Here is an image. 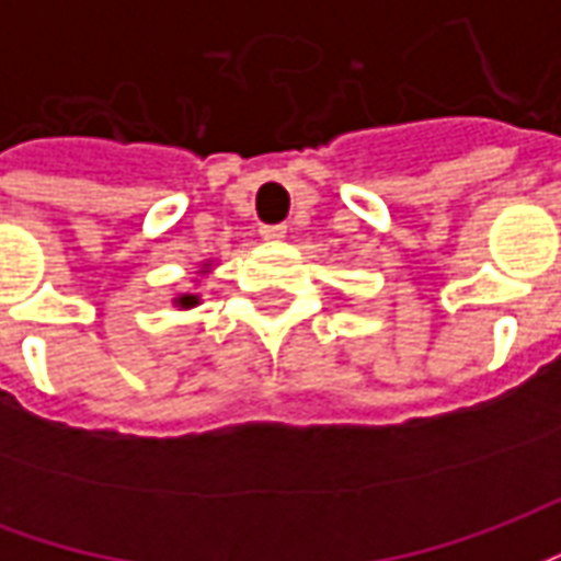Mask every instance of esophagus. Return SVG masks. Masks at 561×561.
<instances>
[{
  "instance_id": "obj_1",
  "label": "esophagus",
  "mask_w": 561,
  "mask_h": 561,
  "mask_svg": "<svg viewBox=\"0 0 561 561\" xmlns=\"http://www.w3.org/2000/svg\"><path fill=\"white\" fill-rule=\"evenodd\" d=\"M261 237L270 240V243H282V240L288 237V228H285V225H264V228H261Z\"/></svg>"
}]
</instances>
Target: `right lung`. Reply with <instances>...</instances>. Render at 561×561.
<instances>
[{
  "mask_svg": "<svg viewBox=\"0 0 561 561\" xmlns=\"http://www.w3.org/2000/svg\"><path fill=\"white\" fill-rule=\"evenodd\" d=\"M213 267H216V261H213V257H207V261H204V264L197 267V276H209V273H213ZM171 304L176 306V309H183V312H185V309H195V306H201V294H197V291H180L176 297H173Z\"/></svg>",
  "mask_w": 561,
  "mask_h": 561,
  "instance_id": "add662e5",
  "label": "right lung"
}]
</instances>
